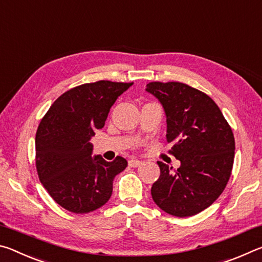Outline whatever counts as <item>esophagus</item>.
<instances>
[{"label":"esophagus","mask_w":262,"mask_h":262,"mask_svg":"<svg viewBox=\"0 0 262 262\" xmlns=\"http://www.w3.org/2000/svg\"><path fill=\"white\" fill-rule=\"evenodd\" d=\"M142 164H143V162L140 161V159H130L129 161V166L132 167H139Z\"/></svg>","instance_id":"34e87169"}]
</instances>
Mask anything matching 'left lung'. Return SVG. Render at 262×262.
Masks as SVG:
<instances>
[{"label": "left lung", "instance_id": "8db88e82", "mask_svg": "<svg viewBox=\"0 0 262 262\" xmlns=\"http://www.w3.org/2000/svg\"><path fill=\"white\" fill-rule=\"evenodd\" d=\"M145 91L157 98L166 117V141L180 161L173 171L157 162L155 203L167 214L188 217L205 210L223 192L231 176L234 137L209 96L179 82H151Z\"/></svg>", "mask_w": 262, "mask_h": 262}]
</instances>
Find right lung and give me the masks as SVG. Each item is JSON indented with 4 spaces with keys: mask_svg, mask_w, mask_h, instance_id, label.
Returning a JSON list of instances; mask_svg holds the SVG:
<instances>
[{
    "mask_svg": "<svg viewBox=\"0 0 262 262\" xmlns=\"http://www.w3.org/2000/svg\"><path fill=\"white\" fill-rule=\"evenodd\" d=\"M133 83L98 81L61 95L42 118L35 135L39 179L54 201L75 214H86L110 200L115 176L127 167L118 156L106 162L91 143L111 107Z\"/></svg>",
    "mask_w": 262,
    "mask_h": 262,
    "instance_id": "1",
    "label": "right lung"
}]
</instances>
